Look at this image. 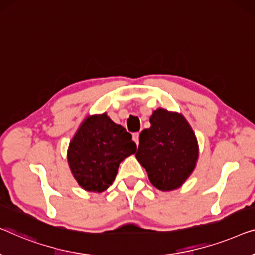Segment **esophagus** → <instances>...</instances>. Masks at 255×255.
I'll return each instance as SVG.
<instances>
[{"label":"esophagus","instance_id":"esophagus-1","mask_svg":"<svg viewBox=\"0 0 255 255\" xmlns=\"http://www.w3.org/2000/svg\"><path fill=\"white\" fill-rule=\"evenodd\" d=\"M132 138H133L134 142L136 143V145H138V143H139V132H136V133H133V135H132Z\"/></svg>","mask_w":255,"mask_h":255}]
</instances>
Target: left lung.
<instances>
[{"mask_svg":"<svg viewBox=\"0 0 255 255\" xmlns=\"http://www.w3.org/2000/svg\"><path fill=\"white\" fill-rule=\"evenodd\" d=\"M150 128L139 135L136 160L146 169L149 182L161 191L176 190L194 170L199 156L195 134L185 117L158 108Z\"/></svg>","mask_w":255,"mask_h":255,"instance_id":"1","label":"left lung"}]
</instances>
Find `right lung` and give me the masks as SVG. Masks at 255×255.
<instances>
[{"label":"right lung","mask_w":255,"mask_h":255,"mask_svg":"<svg viewBox=\"0 0 255 255\" xmlns=\"http://www.w3.org/2000/svg\"><path fill=\"white\" fill-rule=\"evenodd\" d=\"M135 150L132 135L106 113L88 116L70 141L69 167L84 190L103 192L115 180L121 162Z\"/></svg>","instance_id":"obj_1"}]
</instances>
